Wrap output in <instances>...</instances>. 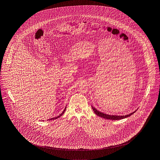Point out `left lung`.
Returning <instances> with one entry per match:
<instances>
[{
    "instance_id": "1",
    "label": "left lung",
    "mask_w": 160,
    "mask_h": 160,
    "mask_svg": "<svg viewBox=\"0 0 160 160\" xmlns=\"http://www.w3.org/2000/svg\"><path fill=\"white\" fill-rule=\"evenodd\" d=\"M92 109H93L94 112H95L97 116L101 117L103 118L108 119V120H120V119L125 118H127V117H128L130 116H131L132 114H133L136 112V111H135L134 112H132V113L128 114V115L122 116H111V115H108V114H104V113H102V112H101L97 111V110L95 108H94L93 106H92Z\"/></svg>"
}]
</instances>
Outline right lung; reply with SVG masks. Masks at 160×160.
Listing matches in <instances>:
<instances>
[{
	"instance_id": "right-lung-1",
	"label": "right lung",
	"mask_w": 160,
	"mask_h": 160,
	"mask_svg": "<svg viewBox=\"0 0 160 160\" xmlns=\"http://www.w3.org/2000/svg\"><path fill=\"white\" fill-rule=\"evenodd\" d=\"M65 109H66V108H65L64 111H63V112H62V113H61V114H60L58 116L56 117H54V118H51L50 120H54V119H56V118H58V117H60L62 115H63V114H64V112H65Z\"/></svg>"
}]
</instances>
